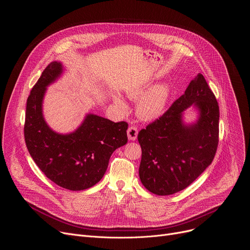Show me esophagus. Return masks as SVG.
<instances>
[{"label": "esophagus", "mask_w": 250, "mask_h": 250, "mask_svg": "<svg viewBox=\"0 0 250 250\" xmlns=\"http://www.w3.org/2000/svg\"><path fill=\"white\" fill-rule=\"evenodd\" d=\"M138 130L136 126H129L127 129V137L129 140H135L137 138Z\"/></svg>", "instance_id": "34e87169"}]
</instances>
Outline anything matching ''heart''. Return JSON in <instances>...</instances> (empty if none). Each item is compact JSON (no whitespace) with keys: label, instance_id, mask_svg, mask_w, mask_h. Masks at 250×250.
I'll return each mask as SVG.
<instances>
[{"label":"heart","instance_id":"b5f03b06","mask_svg":"<svg viewBox=\"0 0 250 250\" xmlns=\"http://www.w3.org/2000/svg\"><path fill=\"white\" fill-rule=\"evenodd\" d=\"M147 87L139 86L128 89L126 95L131 101L141 99L136 104V114L144 121H153L157 119L164 111L170 96V88L167 84H158L150 88L147 93ZM116 104L122 109H126V105L120 96L115 97Z\"/></svg>","mask_w":250,"mask_h":250}]
</instances>
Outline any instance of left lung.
<instances>
[{
    "instance_id": "obj_1",
    "label": "left lung",
    "mask_w": 250,
    "mask_h": 250,
    "mask_svg": "<svg viewBox=\"0 0 250 250\" xmlns=\"http://www.w3.org/2000/svg\"><path fill=\"white\" fill-rule=\"evenodd\" d=\"M190 106L198 111V120L185 124L184 112ZM219 120L217 99L199 73L159 119L139 131L142 185L155 195L167 196L192 184L216 155Z\"/></svg>"
}]
</instances>
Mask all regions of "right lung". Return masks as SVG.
Wrapping results in <instances>:
<instances>
[{"instance_id":"add662e5","label":"right lung","mask_w":250,"mask_h":250,"mask_svg":"<svg viewBox=\"0 0 250 250\" xmlns=\"http://www.w3.org/2000/svg\"><path fill=\"white\" fill-rule=\"evenodd\" d=\"M62 73V64L51 62L31 89L26 101L24 140L33 161L48 179L67 190L81 191L102 179L113 152L127 142L128 125L88 114L73 132L52 130L43 118L42 103L47 86Z\"/></svg>"}]
</instances>
